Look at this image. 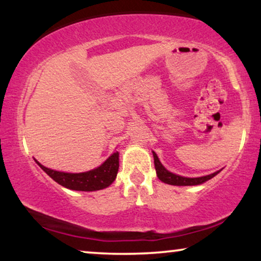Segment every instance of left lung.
<instances>
[{"mask_svg": "<svg viewBox=\"0 0 261 261\" xmlns=\"http://www.w3.org/2000/svg\"><path fill=\"white\" fill-rule=\"evenodd\" d=\"M153 158H154V167L156 171V176L162 181L166 184H171V185H179V187H187V185H198L204 183V181L212 179L213 177H215L220 171L217 172H214L209 176H204V177H198V178H188V177H181L178 176V174L171 173L167 171L165 167L162 165V163L159 162L158 156L154 152H153Z\"/></svg>", "mask_w": 261, "mask_h": 261, "instance_id": "1", "label": "left lung"}]
</instances>
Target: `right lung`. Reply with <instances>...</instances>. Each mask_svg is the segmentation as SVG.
Listing matches in <instances>:
<instances>
[{"mask_svg":"<svg viewBox=\"0 0 261 261\" xmlns=\"http://www.w3.org/2000/svg\"><path fill=\"white\" fill-rule=\"evenodd\" d=\"M38 165L53 180L63 187L78 191H96L109 187L115 180L117 171H119V152L113 153L97 169L83 173L59 172V171L47 169L39 163Z\"/></svg>","mask_w":261,"mask_h":261,"instance_id":"add662e5","label":"right lung"}]
</instances>
